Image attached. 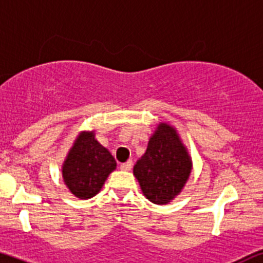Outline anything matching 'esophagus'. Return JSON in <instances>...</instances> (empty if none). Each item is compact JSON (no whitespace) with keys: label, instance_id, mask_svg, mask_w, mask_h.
<instances>
[{"label":"esophagus","instance_id":"1","mask_svg":"<svg viewBox=\"0 0 263 263\" xmlns=\"http://www.w3.org/2000/svg\"><path fill=\"white\" fill-rule=\"evenodd\" d=\"M131 167H132V161H127V162L121 164V170H122V171H129Z\"/></svg>","mask_w":263,"mask_h":263}]
</instances>
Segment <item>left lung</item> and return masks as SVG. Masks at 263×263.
<instances>
[{"instance_id":"obj_1","label":"left lung","mask_w":263,"mask_h":263,"mask_svg":"<svg viewBox=\"0 0 263 263\" xmlns=\"http://www.w3.org/2000/svg\"><path fill=\"white\" fill-rule=\"evenodd\" d=\"M191 171L192 158L177 129L160 122L134 167L142 193L155 204L168 203L182 191Z\"/></svg>"}]
</instances>
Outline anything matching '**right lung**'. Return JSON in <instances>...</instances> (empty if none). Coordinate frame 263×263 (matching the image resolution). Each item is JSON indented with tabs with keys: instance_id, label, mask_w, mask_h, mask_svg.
<instances>
[{
	"instance_id": "obj_1",
	"label": "right lung",
	"mask_w": 263,
	"mask_h": 263,
	"mask_svg": "<svg viewBox=\"0 0 263 263\" xmlns=\"http://www.w3.org/2000/svg\"><path fill=\"white\" fill-rule=\"evenodd\" d=\"M116 161L95 136V131H81L62 164L66 187L80 200H88L101 191Z\"/></svg>"
}]
</instances>
